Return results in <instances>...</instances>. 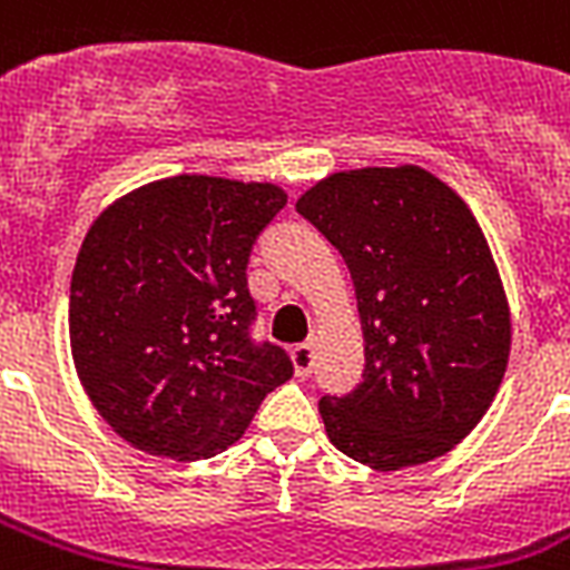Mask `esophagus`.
Listing matches in <instances>:
<instances>
[{
    "instance_id": "1",
    "label": "esophagus",
    "mask_w": 570,
    "mask_h": 570,
    "mask_svg": "<svg viewBox=\"0 0 570 570\" xmlns=\"http://www.w3.org/2000/svg\"><path fill=\"white\" fill-rule=\"evenodd\" d=\"M313 364H316V357H313V346H311V343H298V346L293 348L295 375H302V379H307V375L313 373Z\"/></svg>"
}]
</instances>
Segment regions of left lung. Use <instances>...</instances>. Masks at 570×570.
<instances>
[{
  "label": "left lung",
  "mask_w": 570,
  "mask_h": 570,
  "mask_svg": "<svg viewBox=\"0 0 570 570\" xmlns=\"http://www.w3.org/2000/svg\"><path fill=\"white\" fill-rule=\"evenodd\" d=\"M295 209L343 254L364 322V381L320 399L331 443L379 470L450 452L494 402L512 340L468 204L405 165L334 174Z\"/></svg>",
  "instance_id": "1"
}]
</instances>
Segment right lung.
<instances>
[{"instance_id": "add662e5", "label": "right lung", "mask_w": 570, "mask_h": 570, "mask_svg": "<svg viewBox=\"0 0 570 570\" xmlns=\"http://www.w3.org/2000/svg\"><path fill=\"white\" fill-rule=\"evenodd\" d=\"M286 206L268 183L171 177L94 222L70 281V348L85 393L150 455L209 459L248 429L293 357L254 337V242Z\"/></svg>"}]
</instances>
